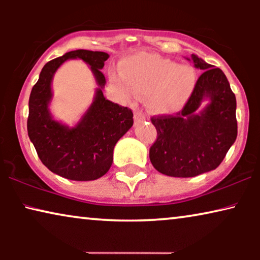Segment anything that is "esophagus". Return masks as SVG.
Masks as SVG:
<instances>
[{
  "instance_id": "34e87169",
  "label": "esophagus",
  "mask_w": 260,
  "mask_h": 260,
  "mask_svg": "<svg viewBox=\"0 0 260 260\" xmlns=\"http://www.w3.org/2000/svg\"><path fill=\"white\" fill-rule=\"evenodd\" d=\"M134 118H135V122H143L145 119V116L144 113L141 111V110L137 109V104H134Z\"/></svg>"
}]
</instances>
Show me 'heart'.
Segmentation results:
<instances>
[{"instance_id": "b5f03b06", "label": "heart", "mask_w": 260, "mask_h": 260, "mask_svg": "<svg viewBox=\"0 0 260 260\" xmlns=\"http://www.w3.org/2000/svg\"><path fill=\"white\" fill-rule=\"evenodd\" d=\"M123 76L111 79L125 97L134 92L148 94V108L158 115L177 112L186 105L197 85V73L187 65L155 54L135 55L122 65Z\"/></svg>"}]
</instances>
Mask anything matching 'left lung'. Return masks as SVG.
Returning a JSON list of instances; mask_svg holds the SVG:
<instances>
[{"mask_svg": "<svg viewBox=\"0 0 260 260\" xmlns=\"http://www.w3.org/2000/svg\"><path fill=\"white\" fill-rule=\"evenodd\" d=\"M187 60L204 71L190 98L181 111L150 118L157 131L149 150L151 165L174 177H194L215 169L238 134L236 95L225 74L194 54ZM205 98L211 103L195 114Z\"/></svg>", "mask_w": 260, "mask_h": 260, "instance_id": "left-lung-1", "label": "left lung"}]
</instances>
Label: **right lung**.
Here are the masks:
<instances>
[{
	"mask_svg": "<svg viewBox=\"0 0 260 260\" xmlns=\"http://www.w3.org/2000/svg\"><path fill=\"white\" fill-rule=\"evenodd\" d=\"M77 57L91 66L100 87L83 119L76 128L70 129L51 118L48 103L51 98L52 74L66 59ZM108 58L109 54L104 52L71 51L46 63L31 88L28 136L41 162L51 172L65 179L92 181L105 175L112 165L113 148L134 124L131 109L110 102L103 94L105 77L101 70Z\"/></svg>",
	"mask_w": 260,
	"mask_h": 260,
	"instance_id": "obj_1",
	"label": "right lung"
}]
</instances>
